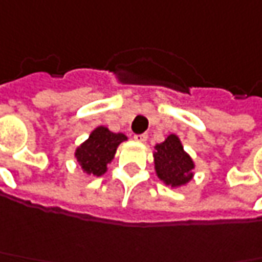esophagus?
Listing matches in <instances>:
<instances>
[{"label":"esophagus","instance_id":"esophagus-1","mask_svg":"<svg viewBox=\"0 0 262 262\" xmlns=\"http://www.w3.org/2000/svg\"><path fill=\"white\" fill-rule=\"evenodd\" d=\"M148 139V135L146 133H142V135H135V140L139 142V143H145Z\"/></svg>","mask_w":262,"mask_h":262}]
</instances>
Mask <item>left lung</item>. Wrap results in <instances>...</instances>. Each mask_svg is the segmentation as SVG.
<instances>
[{"label":"left lung","mask_w":262,"mask_h":262,"mask_svg":"<svg viewBox=\"0 0 262 262\" xmlns=\"http://www.w3.org/2000/svg\"><path fill=\"white\" fill-rule=\"evenodd\" d=\"M154 168L159 180L171 188L187 185L194 177L193 158L184 150L180 138L171 133L154 146Z\"/></svg>","instance_id":"obj_1"}]
</instances>
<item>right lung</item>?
I'll return each instance as SVG.
<instances>
[{
	"label": "right lung",
	"instance_id": "add662e5",
	"mask_svg": "<svg viewBox=\"0 0 262 262\" xmlns=\"http://www.w3.org/2000/svg\"><path fill=\"white\" fill-rule=\"evenodd\" d=\"M124 140H127L124 133H114L108 127L98 126L75 149L74 157L86 176L101 177L107 172V165L112 164L116 150Z\"/></svg>",
	"mask_w": 262,
	"mask_h": 262
}]
</instances>
